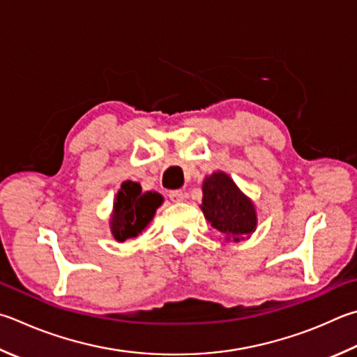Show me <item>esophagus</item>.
Masks as SVG:
<instances>
[{
	"instance_id": "1",
	"label": "esophagus",
	"mask_w": 357,
	"mask_h": 357,
	"mask_svg": "<svg viewBox=\"0 0 357 357\" xmlns=\"http://www.w3.org/2000/svg\"><path fill=\"white\" fill-rule=\"evenodd\" d=\"M168 198H170L173 203H181V201H184L185 195L183 190H172V192H168Z\"/></svg>"
}]
</instances>
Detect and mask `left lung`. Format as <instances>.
Returning <instances> with one entry per match:
<instances>
[{
    "label": "left lung",
    "instance_id": "1",
    "mask_svg": "<svg viewBox=\"0 0 357 357\" xmlns=\"http://www.w3.org/2000/svg\"><path fill=\"white\" fill-rule=\"evenodd\" d=\"M199 207L212 228L225 234L226 241L238 242L256 229L255 204L223 172L212 173L204 179Z\"/></svg>",
    "mask_w": 357,
    "mask_h": 357
}]
</instances>
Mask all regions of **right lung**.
<instances>
[{"label": "right lung", "instance_id": "1", "mask_svg": "<svg viewBox=\"0 0 357 357\" xmlns=\"http://www.w3.org/2000/svg\"><path fill=\"white\" fill-rule=\"evenodd\" d=\"M158 192H142L139 183L125 181L115 197L111 217V231L116 242L137 237L151 222L162 204Z\"/></svg>", "mask_w": 357, "mask_h": 357}]
</instances>
